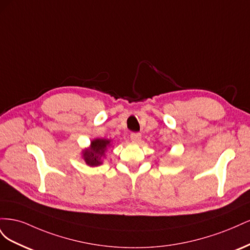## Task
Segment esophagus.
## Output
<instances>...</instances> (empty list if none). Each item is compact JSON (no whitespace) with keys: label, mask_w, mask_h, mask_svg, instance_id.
<instances>
[{"label":"esophagus","mask_w":250,"mask_h":250,"mask_svg":"<svg viewBox=\"0 0 250 250\" xmlns=\"http://www.w3.org/2000/svg\"><path fill=\"white\" fill-rule=\"evenodd\" d=\"M141 138H142V134L139 133V132H132V133L130 134L131 141H133V142H135V143L140 142V141H141Z\"/></svg>","instance_id":"obj_1"}]
</instances>
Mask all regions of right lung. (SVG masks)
Masks as SVG:
<instances>
[{
  "label": "right lung",
  "mask_w": 250,
  "mask_h": 250,
  "mask_svg": "<svg viewBox=\"0 0 250 250\" xmlns=\"http://www.w3.org/2000/svg\"><path fill=\"white\" fill-rule=\"evenodd\" d=\"M109 145L108 140L97 139L90 144V148L83 151V158L88 166H98L101 164V157L104 156L106 147Z\"/></svg>",
  "instance_id": "right-lung-1"
}]
</instances>
